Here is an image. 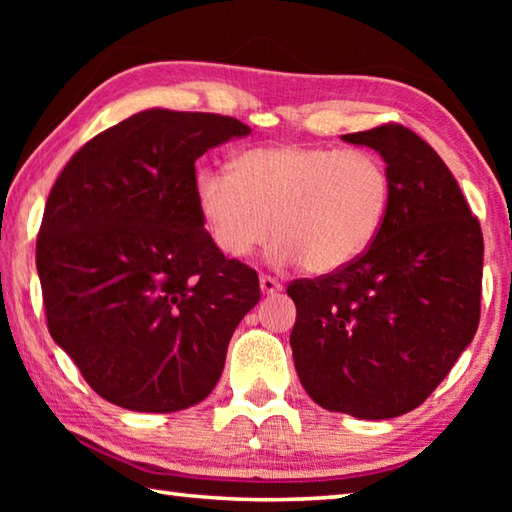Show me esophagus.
Masks as SVG:
<instances>
[{
    "label": "esophagus",
    "mask_w": 512,
    "mask_h": 512,
    "mask_svg": "<svg viewBox=\"0 0 512 512\" xmlns=\"http://www.w3.org/2000/svg\"><path fill=\"white\" fill-rule=\"evenodd\" d=\"M259 289H262V293H266V296H271V293L282 291V284L271 275H262L259 277Z\"/></svg>",
    "instance_id": "esophagus-1"
}]
</instances>
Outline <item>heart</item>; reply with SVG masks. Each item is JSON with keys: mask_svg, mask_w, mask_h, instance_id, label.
<instances>
[{"mask_svg": "<svg viewBox=\"0 0 512 512\" xmlns=\"http://www.w3.org/2000/svg\"><path fill=\"white\" fill-rule=\"evenodd\" d=\"M196 210L221 255L244 259L275 235L268 259L327 275L366 253L393 203L391 171L377 153L314 144L241 151L228 171L205 169Z\"/></svg>", "mask_w": 512, "mask_h": 512, "instance_id": "obj_1", "label": "heart"}]
</instances>
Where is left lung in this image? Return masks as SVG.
Here are the masks:
<instances>
[{
    "label": "left lung",
    "mask_w": 512,
    "mask_h": 512,
    "mask_svg": "<svg viewBox=\"0 0 512 512\" xmlns=\"http://www.w3.org/2000/svg\"><path fill=\"white\" fill-rule=\"evenodd\" d=\"M343 140L384 158L391 212L357 262L289 284L291 350L316 404L388 420L418 409L474 339L483 235L452 171L411 128L381 124Z\"/></svg>",
    "instance_id": "obj_1"
}]
</instances>
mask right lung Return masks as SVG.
<instances>
[{
	"mask_svg": "<svg viewBox=\"0 0 512 512\" xmlns=\"http://www.w3.org/2000/svg\"><path fill=\"white\" fill-rule=\"evenodd\" d=\"M248 133L235 117L144 110L83 144L51 187L36 244L47 327L103 400L171 413L219 381L259 280L207 237L194 162Z\"/></svg>",
	"mask_w": 512,
	"mask_h": 512,
	"instance_id": "1",
	"label": "right lung"
}]
</instances>
